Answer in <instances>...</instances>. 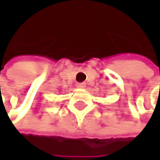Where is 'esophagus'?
<instances>
[{"mask_svg":"<svg viewBox=\"0 0 160 160\" xmlns=\"http://www.w3.org/2000/svg\"><path fill=\"white\" fill-rule=\"evenodd\" d=\"M77 86H78V88H84V87H85V83H83V82H82V83H78Z\"/></svg>","mask_w":160,"mask_h":160,"instance_id":"1","label":"esophagus"}]
</instances>
